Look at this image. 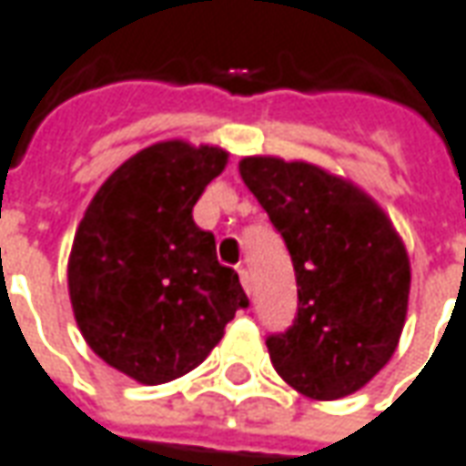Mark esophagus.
I'll use <instances>...</instances> for the list:
<instances>
[{
    "instance_id": "obj_1",
    "label": "esophagus",
    "mask_w": 466,
    "mask_h": 466,
    "mask_svg": "<svg viewBox=\"0 0 466 466\" xmlns=\"http://www.w3.org/2000/svg\"><path fill=\"white\" fill-rule=\"evenodd\" d=\"M238 276H240V283H243V289H246V293H250V276H248V268L246 266H238Z\"/></svg>"
}]
</instances>
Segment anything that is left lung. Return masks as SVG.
I'll use <instances>...</instances> for the list:
<instances>
[{
  "label": "left lung",
  "mask_w": 466,
  "mask_h": 466,
  "mask_svg": "<svg viewBox=\"0 0 466 466\" xmlns=\"http://www.w3.org/2000/svg\"><path fill=\"white\" fill-rule=\"evenodd\" d=\"M240 177L291 253L299 309L266 339L283 381L306 397H349L397 351L409 303V256L364 190L319 165L243 157Z\"/></svg>",
  "instance_id": "8db88e82"
}]
</instances>
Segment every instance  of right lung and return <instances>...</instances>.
I'll return each mask as SVG.
<instances>
[{"mask_svg":"<svg viewBox=\"0 0 466 466\" xmlns=\"http://www.w3.org/2000/svg\"><path fill=\"white\" fill-rule=\"evenodd\" d=\"M228 153L167 140L145 147L95 193L67 263L72 311L105 364L165 384L203 364L248 296L220 266L193 206Z\"/></svg>","mask_w":466,"mask_h":466,"instance_id":"obj_1","label":"right lung"}]
</instances>
